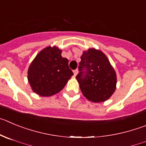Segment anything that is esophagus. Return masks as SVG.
<instances>
[{"instance_id": "1", "label": "esophagus", "mask_w": 146, "mask_h": 146, "mask_svg": "<svg viewBox=\"0 0 146 146\" xmlns=\"http://www.w3.org/2000/svg\"><path fill=\"white\" fill-rule=\"evenodd\" d=\"M78 69H76V70H73V73H74V76H76V75L78 74Z\"/></svg>"}]
</instances>
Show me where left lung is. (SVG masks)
<instances>
[{"mask_svg":"<svg viewBox=\"0 0 146 146\" xmlns=\"http://www.w3.org/2000/svg\"><path fill=\"white\" fill-rule=\"evenodd\" d=\"M81 59L76 78L84 96L93 102L110 99L116 89L117 76L107 57L92 48L84 51Z\"/></svg>","mask_w":146,"mask_h":146,"instance_id":"left-lung-1","label":"left lung"}]
</instances>
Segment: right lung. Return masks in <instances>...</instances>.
I'll return each instance as SVG.
<instances>
[{
    "label": "right lung",
    "mask_w": 146,
    "mask_h": 146,
    "mask_svg": "<svg viewBox=\"0 0 146 146\" xmlns=\"http://www.w3.org/2000/svg\"><path fill=\"white\" fill-rule=\"evenodd\" d=\"M58 47H47L37 54L28 70V81L32 90L41 96H50L65 87L73 73L68 60L61 56Z\"/></svg>",
    "instance_id": "1"
}]
</instances>
